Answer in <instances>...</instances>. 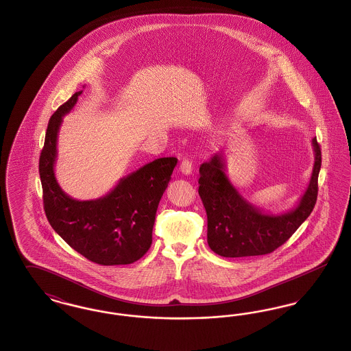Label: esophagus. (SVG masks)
Here are the masks:
<instances>
[{
  "instance_id": "obj_1",
  "label": "esophagus",
  "mask_w": 351,
  "mask_h": 351,
  "mask_svg": "<svg viewBox=\"0 0 351 351\" xmlns=\"http://www.w3.org/2000/svg\"><path fill=\"white\" fill-rule=\"evenodd\" d=\"M179 169H180V172L184 173V175H191L193 167H192V163H191L189 160H186V159H185V160H183V162L180 163V167H179Z\"/></svg>"
}]
</instances>
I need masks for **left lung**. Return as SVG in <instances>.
Wrapping results in <instances>:
<instances>
[{"mask_svg":"<svg viewBox=\"0 0 351 351\" xmlns=\"http://www.w3.org/2000/svg\"><path fill=\"white\" fill-rule=\"evenodd\" d=\"M315 165L309 184L298 205L271 215L246 200L226 175L222 151L200 166L199 195L208 216V245L225 258L265 255L276 250L309 217L317 200L321 150L312 139Z\"/></svg>","mask_w":351,"mask_h":351,"instance_id":"obj_1","label":"left lung"}]
</instances>
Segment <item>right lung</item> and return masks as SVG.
I'll return each mask as SVG.
<instances>
[{
	"label": "right lung",
	"instance_id": "1",
	"mask_svg": "<svg viewBox=\"0 0 351 351\" xmlns=\"http://www.w3.org/2000/svg\"><path fill=\"white\" fill-rule=\"evenodd\" d=\"M83 90L58 108L47 126L39 158L46 217L52 229L86 259L102 265H130L150 249L155 215L176 158H159L118 180L96 200L72 199L55 178L58 134L63 117L76 105Z\"/></svg>",
	"mask_w": 351,
	"mask_h": 351
}]
</instances>
